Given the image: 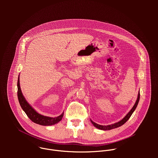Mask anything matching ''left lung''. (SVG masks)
<instances>
[{
  "label": "left lung",
  "instance_id": "8db88e82",
  "mask_svg": "<svg viewBox=\"0 0 158 158\" xmlns=\"http://www.w3.org/2000/svg\"><path fill=\"white\" fill-rule=\"evenodd\" d=\"M139 98H140V93L139 92L138 93V98H137V100L136 101V103L134 104V106L132 107V108L131 109V110L128 112V113L127 114V115L122 119L120 121L116 123H114V124H110V125H107V126H102V125H99V124H98L97 123L93 122L92 120H91L92 124L98 129H101V130H104V131H107V130H110V129H114V128H117L118 127H120L122 125H123L129 118L131 116V115L132 114L133 112L134 111V110L136 109L138 104V102H139Z\"/></svg>",
  "mask_w": 158,
  "mask_h": 158
}]
</instances>
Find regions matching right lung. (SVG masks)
Returning <instances> with one entry per match:
<instances>
[{
  "mask_svg": "<svg viewBox=\"0 0 158 158\" xmlns=\"http://www.w3.org/2000/svg\"><path fill=\"white\" fill-rule=\"evenodd\" d=\"M17 96L19 104L23 109V110L26 112V114L28 116V118L34 123L42 125V126H51L55 124L58 123L60 121H61L63 116L64 112L62 114L56 118H51L39 114L37 111H35L32 106L27 102L23 94L22 93L20 82H19V76L18 77L17 81Z\"/></svg>",
  "mask_w": 158,
  "mask_h": 158,
  "instance_id": "obj_1",
  "label": "right lung"
}]
</instances>
